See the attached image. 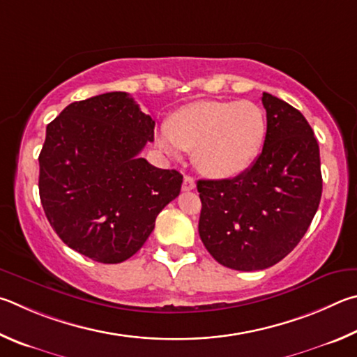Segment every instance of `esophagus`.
I'll list each match as a JSON object with an SVG mask.
<instances>
[{
  "label": "esophagus",
  "mask_w": 357,
  "mask_h": 357,
  "mask_svg": "<svg viewBox=\"0 0 357 357\" xmlns=\"http://www.w3.org/2000/svg\"><path fill=\"white\" fill-rule=\"evenodd\" d=\"M195 188H196V182H195V178L190 177V175H186V177L183 178L182 190H183V191H191V190H195Z\"/></svg>",
  "instance_id": "34e87169"
}]
</instances>
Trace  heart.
Wrapping results in <instances>:
<instances>
[{"mask_svg":"<svg viewBox=\"0 0 357 357\" xmlns=\"http://www.w3.org/2000/svg\"><path fill=\"white\" fill-rule=\"evenodd\" d=\"M265 135V114L254 102L202 100L175 111L156 144L171 156L195 150L199 171L211 177H235L257 158Z\"/></svg>","mask_w":357,"mask_h":357,"instance_id":"obj_1","label":"heart"}]
</instances>
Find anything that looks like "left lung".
Returning <instances> with one entry per match:
<instances>
[{
  "label": "left lung",
  "mask_w": 357,
  "mask_h": 357,
  "mask_svg": "<svg viewBox=\"0 0 357 357\" xmlns=\"http://www.w3.org/2000/svg\"><path fill=\"white\" fill-rule=\"evenodd\" d=\"M266 135L254 165L235 178L197 180L199 235L221 265H276L307 232L321 199L320 149L296 108L264 92Z\"/></svg>",
  "instance_id": "1"
}]
</instances>
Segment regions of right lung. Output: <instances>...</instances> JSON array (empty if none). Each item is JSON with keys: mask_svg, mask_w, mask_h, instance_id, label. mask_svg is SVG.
Masks as SVG:
<instances>
[{"mask_svg": "<svg viewBox=\"0 0 357 357\" xmlns=\"http://www.w3.org/2000/svg\"><path fill=\"white\" fill-rule=\"evenodd\" d=\"M155 121L127 92L73 102L47 125L39 195L47 220L73 251L121 264L142 248L183 175L139 158Z\"/></svg>", "mask_w": 357, "mask_h": 357, "instance_id": "right-lung-1", "label": "right lung"}]
</instances>
